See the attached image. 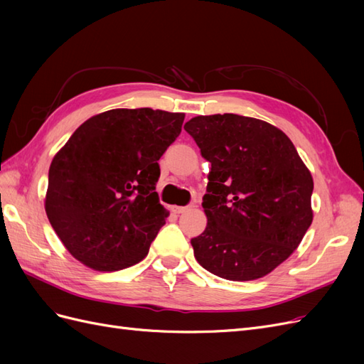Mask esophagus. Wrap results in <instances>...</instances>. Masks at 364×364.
Wrapping results in <instances>:
<instances>
[{"label": "esophagus", "mask_w": 364, "mask_h": 364, "mask_svg": "<svg viewBox=\"0 0 364 364\" xmlns=\"http://www.w3.org/2000/svg\"><path fill=\"white\" fill-rule=\"evenodd\" d=\"M191 206H171V211L174 213V214H183V213H186L188 211Z\"/></svg>", "instance_id": "1"}]
</instances>
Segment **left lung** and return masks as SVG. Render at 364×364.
Instances as JSON below:
<instances>
[{"instance_id":"1","label":"left lung","mask_w":364,"mask_h":364,"mask_svg":"<svg viewBox=\"0 0 364 364\" xmlns=\"http://www.w3.org/2000/svg\"><path fill=\"white\" fill-rule=\"evenodd\" d=\"M183 129L211 162L203 232L191 240L203 269L229 281L266 277L313 222V178L290 138L235 114L194 117Z\"/></svg>"}]
</instances>
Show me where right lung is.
<instances>
[{
    "label": "right lung",
    "instance_id": "right-lung-1",
    "mask_svg": "<svg viewBox=\"0 0 364 364\" xmlns=\"http://www.w3.org/2000/svg\"><path fill=\"white\" fill-rule=\"evenodd\" d=\"M183 118L112 109L85 121L53 158L46 211L75 259L115 272L146 258L168 215L155 191L158 161L181 135Z\"/></svg>",
    "mask_w": 364,
    "mask_h": 364
}]
</instances>
